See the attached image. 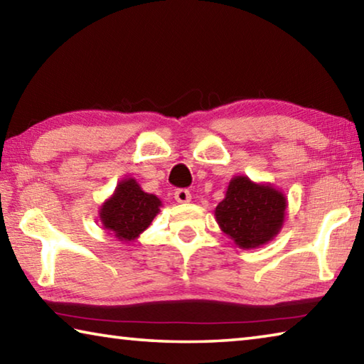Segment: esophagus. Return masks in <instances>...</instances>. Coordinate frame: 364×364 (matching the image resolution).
Wrapping results in <instances>:
<instances>
[{"instance_id":"esophagus-1","label":"esophagus","mask_w":364,"mask_h":364,"mask_svg":"<svg viewBox=\"0 0 364 364\" xmlns=\"http://www.w3.org/2000/svg\"><path fill=\"white\" fill-rule=\"evenodd\" d=\"M175 199L178 204H188V202H191V193L188 189H176Z\"/></svg>"}]
</instances>
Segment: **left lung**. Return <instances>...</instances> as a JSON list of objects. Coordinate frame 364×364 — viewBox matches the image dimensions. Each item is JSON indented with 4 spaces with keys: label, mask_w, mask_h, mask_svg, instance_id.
<instances>
[{
    "label": "left lung",
    "mask_w": 364,
    "mask_h": 364,
    "mask_svg": "<svg viewBox=\"0 0 364 364\" xmlns=\"http://www.w3.org/2000/svg\"><path fill=\"white\" fill-rule=\"evenodd\" d=\"M287 199L269 183L237 175L228 184L225 199L215 208L220 230L241 249H255L278 236L286 220Z\"/></svg>",
    "instance_id": "1"
}]
</instances>
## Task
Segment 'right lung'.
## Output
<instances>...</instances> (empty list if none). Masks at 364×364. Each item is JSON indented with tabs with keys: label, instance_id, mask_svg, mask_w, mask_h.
I'll return each mask as SVG.
<instances>
[{
	"label": "right lung",
	"instance_id": "right-lung-1",
	"mask_svg": "<svg viewBox=\"0 0 364 364\" xmlns=\"http://www.w3.org/2000/svg\"><path fill=\"white\" fill-rule=\"evenodd\" d=\"M162 200L144 193L134 178L119 181L114 194L102 202L100 220L104 230L123 244L139 237L160 212Z\"/></svg>",
	"mask_w": 364,
	"mask_h": 364
}]
</instances>
